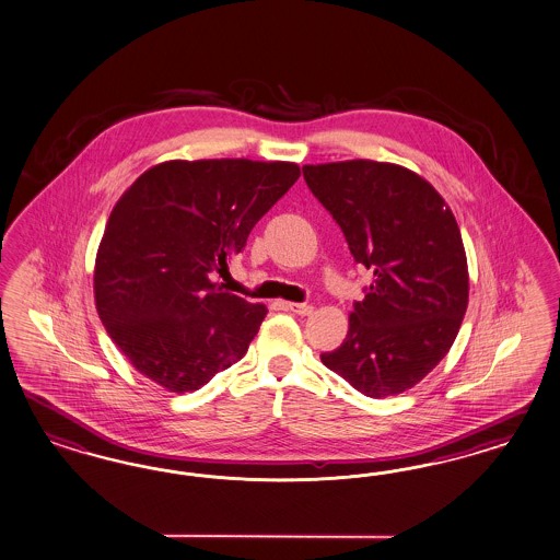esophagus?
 Returning <instances> with one entry per match:
<instances>
[{"instance_id":"esophagus-1","label":"esophagus","mask_w":560,"mask_h":560,"mask_svg":"<svg viewBox=\"0 0 560 560\" xmlns=\"http://www.w3.org/2000/svg\"><path fill=\"white\" fill-rule=\"evenodd\" d=\"M285 307H288L289 312L300 314V316H307V314H312V310H314L310 304H293V302L285 304Z\"/></svg>"}]
</instances>
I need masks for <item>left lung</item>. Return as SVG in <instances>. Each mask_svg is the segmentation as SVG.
Returning a JSON list of instances; mask_svg holds the SVG:
<instances>
[{
  "label": "left lung",
  "mask_w": 560,
  "mask_h": 560,
  "mask_svg": "<svg viewBox=\"0 0 560 560\" xmlns=\"http://www.w3.org/2000/svg\"><path fill=\"white\" fill-rule=\"evenodd\" d=\"M304 178L373 272L324 365L370 398L412 388L447 355L468 307L458 221L424 178L388 162L304 166Z\"/></svg>",
  "instance_id": "1"
}]
</instances>
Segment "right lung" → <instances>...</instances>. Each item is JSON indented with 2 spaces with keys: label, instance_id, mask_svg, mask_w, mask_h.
I'll use <instances>...</instances> for the list:
<instances>
[{
  "label": "right lung",
  "instance_id": "add662e5",
  "mask_svg": "<svg viewBox=\"0 0 560 560\" xmlns=\"http://www.w3.org/2000/svg\"><path fill=\"white\" fill-rule=\"evenodd\" d=\"M298 178L293 162L170 160L122 192L98 246L94 300L137 372L185 394L246 355L267 307L213 277Z\"/></svg>",
  "mask_w": 560,
  "mask_h": 560
}]
</instances>
